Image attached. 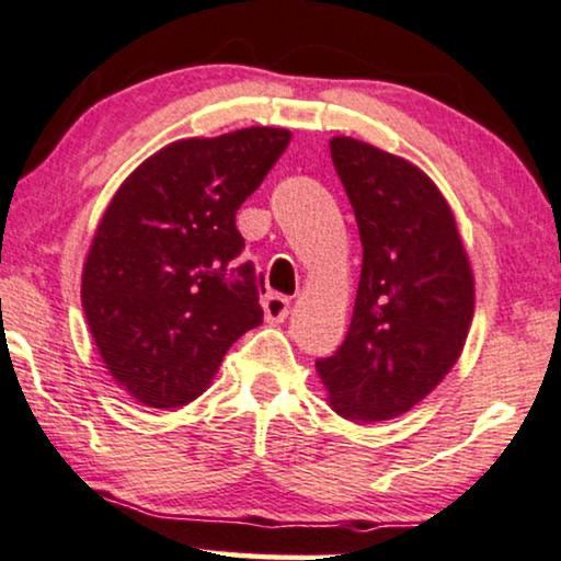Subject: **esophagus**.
Masks as SVG:
<instances>
[{
  "instance_id": "esophagus-1",
  "label": "esophagus",
  "mask_w": 561,
  "mask_h": 561,
  "mask_svg": "<svg viewBox=\"0 0 561 561\" xmlns=\"http://www.w3.org/2000/svg\"><path fill=\"white\" fill-rule=\"evenodd\" d=\"M261 305H264V316L268 323H282V320L289 316V297L285 295H276V293L266 295Z\"/></svg>"
}]
</instances>
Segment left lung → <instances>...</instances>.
Here are the masks:
<instances>
[{
  "mask_svg": "<svg viewBox=\"0 0 561 561\" xmlns=\"http://www.w3.org/2000/svg\"><path fill=\"white\" fill-rule=\"evenodd\" d=\"M362 238L354 316L316 367L341 417L405 413L449 375L474 312V279L451 207L413 163L362 140H331Z\"/></svg>",
  "mask_w": 561,
  "mask_h": 561,
  "instance_id": "obj_1",
  "label": "left lung"
}]
</instances>
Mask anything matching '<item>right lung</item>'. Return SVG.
I'll list each match as a JSON object with an SVG mask.
<instances>
[{
    "label": "right lung",
    "instance_id": "obj_1",
    "mask_svg": "<svg viewBox=\"0 0 561 561\" xmlns=\"http://www.w3.org/2000/svg\"><path fill=\"white\" fill-rule=\"evenodd\" d=\"M293 133L243 128L176 140L146 159L102 215L81 305L115 382L148 408H179L264 318L236 213Z\"/></svg>",
    "mask_w": 561,
    "mask_h": 561
}]
</instances>
